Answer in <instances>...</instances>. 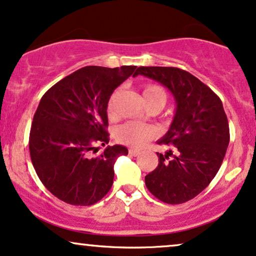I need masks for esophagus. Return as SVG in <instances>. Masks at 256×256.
I'll list each match as a JSON object with an SVG mask.
<instances>
[{
  "instance_id": "obj_1",
  "label": "esophagus",
  "mask_w": 256,
  "mask_h": 256,
  "mask_svg": "<svg viewBox=\"0 0 256 256\" xmlns=\"http://www.w3.org/2000/svg\"><path fill=\"white\" fill-rule=\"evenodd\" d=\"M128 154H130L131 156H138V154H140V151L136 150V148H130V150H128Z\"/></svg>"
}]
</instances>
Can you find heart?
Returning a JSON list of instances; mask_svg holds the SVG:
<instances>
[{
	"label": "heart",
	"mask_w": 256,
	"mask_h": 256,
	"mask_svg": "<svg viewBox=\"0 0 256 256\" xmlns=\"http://www.w3.org/2000/svg\"><path fill=\"white\" fill-rule=\"evenodd\" d=\"M118 90H116L113 94L110 96L108 102V113L110 117L114 116L116 112V100H117ZM144 102H151V100H158L162 104H166V94L164 90L158 85H148L145 86L143 90ZM156 136V130L151 126H146L139 122H128L119 126L116 131V138L119 143L128 145L132 148H142L148 143L150 139Z\"/></svg>",
	"instance_id": "heart-1"
}]
</instances>
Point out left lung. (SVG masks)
Listing matches in <instances>:
<instances>
[{"mask_svg": "<svg viewBox=\"0 0 256 256\" xmlns=\"http://www.w3.org/2000/svg\"><path fill=\"white\" fill-rule=\"evenodd\" d=\"M138 74L160 82L176 100L174 120L158 143L174 145L177 154L157 152L158 166L145 184L162 202L180 204L202 192L221 168L230 138L227 116L221 99L186 70L142 66Z\"/></svg>", "mask_w": 256, "mask_h": 256, "instance_id": "left-lung-1", "label": "left lung"}]
</instances>
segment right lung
I'll return each mask as SVG.
<instances>
[{
	"mask_svg": "<svg viewBox=\"0 0 256 256\" xmlns=\"http://www.w3.org/2000/svg\"><path fill=\"white\" fill-rule=\"evenodd\" d=\"M137 66H86L52 86L40 100L32 122L29 152L38 178L58 198L72 206H92L110 192L122 145L92 157L96 145L108 143V102Z\"/></svg>",
	"mask_w": 256,
	"mask_h": 256,
	"instance_id": "right-lung-1",
	"label": "right lung"
}]
</instances>
